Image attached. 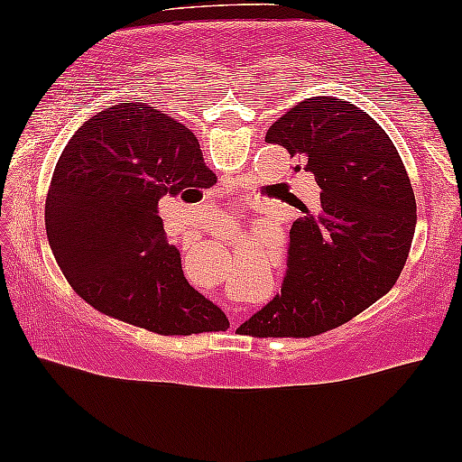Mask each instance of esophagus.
Instances as JSON below:
<instances>
[{
  "instance_id": "34e87169",
  "label": "esophagus",
  "mask_w": 462,
  "mask_h": 462,
  "mask_svg": "<svg viewBox=\"0 0 462 462\" xmlns=\"http://www.w3.org/2000/svg\"><path fill=\"white\" fill-rule=\"evenodd\" d=\"M221 218H223V221H233V215H231V210H229V212H225V210H223V212H221ZM236 318H237V320H233V324H237L241 316H237V314H236Z\"/></svg>"
}]
</instances>
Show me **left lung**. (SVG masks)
<instances>
[{"label":"left lung","mask_w":462,"mask_h":462,"mask_svg":"<svg viewBox=\"0 0 462 462\" xmlns=\"http://www.w3.org/2000/svg\"><path fill=\"white\" fill-rule=\"evenodd\" d=\"M266 140L301 159L322 194L291 226L281 295L241 328L260 338L316 337L394 287L415 236V194L388 134L345 98H305Z\"/></svg>","instance_id":"1"}]
</instances>
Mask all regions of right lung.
Instances as JSON below:
<instances>
[{
	"instance_id": "1",
	"label": "right lung",
	"mask_w": 462,
	"mask_h": 462,
	"mask_svg": "<svg viewBox=\"0 0 462 462\" xmlns=\"http://www.w3.org/2000/svg\"><path fill=\"white\" fill-rule=\"evenodd\" d=\"M217 175L186 125L146 103H119L78 127L55 165L45 226L69 287L116 320L165 337L229 326L167 244L159 200L212 188Z\"/></svg>"
}]
</instances>
